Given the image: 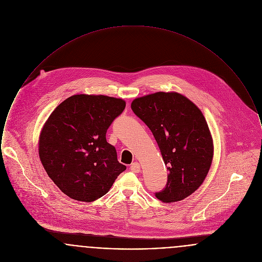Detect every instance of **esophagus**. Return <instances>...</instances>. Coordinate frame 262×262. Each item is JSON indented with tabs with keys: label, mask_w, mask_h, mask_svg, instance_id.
<instances>
[{
	"label": "esophagus",
	"mask_w": 262,
	"mask_h": 262,
	"mask_svg": "<svg viewBox=\"0 0 262 262\" xmlns=\"http://www.w3.org/2000/svg\"><path fill=\"white\" fill-rule=\"evenodd\" d=\"M130 170L134 173H139L140 170H141V166H140L139 163H137V162L132 163L131 166H130Z\"/></svg>",
	"instance_id": "34e87169"
}]
</instances>
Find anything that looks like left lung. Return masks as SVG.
I'll list each match as a JSON object with an SVG mask.
<instances>
[{"mask_svg": "<svg viewBox=\"0 0 262 262\" xmlns=\"http://www.w3.org/2000/svg\"><path fill=\"white\" fill-rule=\"evenodd\" d=\"M133 112L157 141L168 181L155 192L158 200L173 203L186 199L205 181L213 156L208 123L202 111L177 92H156L132 101Z\"/></svg>", "mask_w": 262, "mask_h": 262, "instance_id": "8db88e82", "label": "left lung"}]
</instances>
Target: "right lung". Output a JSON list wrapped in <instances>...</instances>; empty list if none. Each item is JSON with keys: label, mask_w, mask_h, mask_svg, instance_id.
<instances>
[{"label": "right lung", "mask_w": 262, "mask_h": 262, "mask_svg": "<svg viewBox=\"0 0 262 262\" xmlns=\"http://www.w3.org/2000/svg\"><path fill=\"white\" fill-rule=\"evenodd\" d=\"M125 106L120 98L76 94L45 123L39 159L53 183L71 199L89 203L101 198L126 170L115 147L106 141L107 129Z\"/></svg>", "instance_id": "1"}]
</instances>
